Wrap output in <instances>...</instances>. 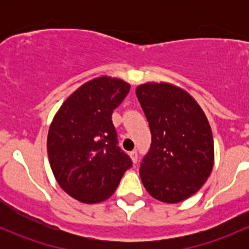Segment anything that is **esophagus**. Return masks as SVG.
Masks as SVG:
<instances>
[{"label": "esophagus", "instance_id": "34e87169", "mask_svg": "<svg viewBox=\"0 0 249 249\" xmlns=\"http://www.w3.org/2000/svg\"><path fill=\"white\" fill-rule=\"evenodd\" d=\"M130 157H131L132 161H134L135 164L139 161V153H137V150H132V152H130Z\"/></svg>", "mask_w": 249, "mask_h": 249}]
</instances>
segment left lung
I'll return each instance as SVG.
<instances>
[{"mask_svg":"<svg viewBox=\"0 0 249 249\" xmlns=\"http://www.w3.org/2000/svg\"><path fill=\"white\" fill-rule=\"evenodd\" d=\"M136 96L149 124L152 143L140 176L154 199H188L213 167V137L205 113L188 92L167 83L137 87Z\"/></svg>","mask_w":249,"mask_h":249,"instance_id":"obj_1","label":"left lung"}]
</instances>
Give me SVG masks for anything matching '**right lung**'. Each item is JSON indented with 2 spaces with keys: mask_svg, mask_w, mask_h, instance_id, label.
Listing matches in <instances>:
<instances>
[{
  "mask_svg": "<svg viewBox=\"0 0 249 249\" xmlns=\"http://www.w3.org/2000/svg\"><path fill=\"white\" fill-rule=\"evenodd\" d=\"M130 85L100 77L77 89L60 107L48 132V157L60 187L80 202L105 201L132 160L118 145L112 113Z\"/></svg>",
  "mask_w": 249,
  "mask_h": 249,
  "instance_id": "1",
  "label": "right lung"
}]
</instances>
